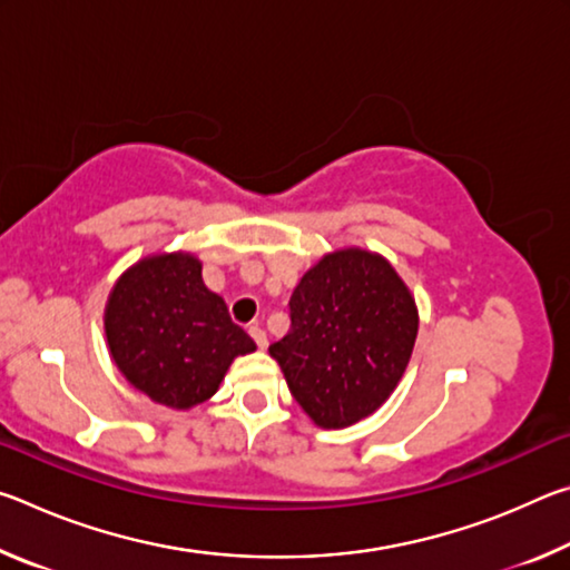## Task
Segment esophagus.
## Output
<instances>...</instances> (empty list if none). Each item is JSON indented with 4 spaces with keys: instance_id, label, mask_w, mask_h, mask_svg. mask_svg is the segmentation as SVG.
Returning <instances> with one entry per match:
<instances>
[{
    "instance_id": "1",
    "label": "esophagus",
    "mask_w": 570,
    "mask_h": 570,
    "mask_svg": "<svg viewBox=\"0 0 570 570\" xmlns=\"http://www.w3.org/2000/svg\"><path fill=\"white\" fill-rule=\"evenodd\" d=\"M248 334H250V340L256 342V346L258 350H266V344H268V340H266V332L262 330V326L258 324H254V326H248Z\"/></svg>"
}]
</instances>
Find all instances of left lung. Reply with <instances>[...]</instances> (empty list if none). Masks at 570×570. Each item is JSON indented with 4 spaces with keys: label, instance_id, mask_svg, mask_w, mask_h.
I'll return each instance as SVG.
<instances>
[{
    "label": "left lung",
    "instance_id": "left-lung-1",
    "mask_svg": "<svg viewBox=\"0 0 570 570\" xmlns=\"http://www.w3.org/2000/svg\"><path fill=\"white\" fill-rule=\"evenodd\" d=\"M288 334L268 346L320 428L372 414L397 387L417 340V308L382 256L346 248L308 268L288 302Z\"/></svg>",
    "mask_w": 570,
    "mask_h": 570
}]
</instances>
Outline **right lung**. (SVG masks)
Returning a JSON list of instances; mask_svg holds the SVG:
<instances>
[{
  "label": "right lung",
  "mask_w": 570,
  "mask_h": 570,
  "mask_svg": "<svg viewBox=\"0 0 570 570\" xmlns=\"http://www.w3.org/2000/svg\"><path fill=\"white\" fill-rule=\"evenodd\" d=\"M105 334L125 380L176 410L206 402L234 356L256 350L188 254L135 264L112 288Z\"/></svg>",
  "instance_id": "add662e5"
}]
</instances>
